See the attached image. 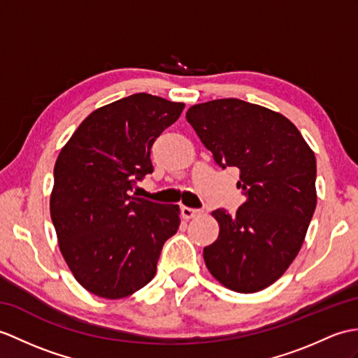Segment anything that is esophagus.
<instances>
[{"label":"esophagus","mask_w":358,"mask_h":358,"mask_svg":"<svg viewBox=\"0 0 358 358\" xmlns=\"http://www.w3.org/2000/svg\"><path fill=\"white\" fill-rule=\"evenodd\" d=\"M199 213H201V210L199 209H192V207H186V206L181 207V217L185 220H192V218L198 217Z\"/></svg>","instance_id":"obj_1"}]
</instances>
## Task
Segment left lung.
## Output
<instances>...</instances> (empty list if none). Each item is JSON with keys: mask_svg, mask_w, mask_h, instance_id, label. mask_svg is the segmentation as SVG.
Listing matches in <instances>:
<instances>
[{"mask_svg": "<svg viewBox=\"0 0 358 358\" xmlns=\"http://www.w3.org/2000/svg\"><path fill=\"white\" fill-rule=\"evenodd\" d=\"M217 164L239 169L245 203L236 215L212 212L218 239L204 247L207 270L236 293L276 282L305 241L317 203L315 157L285 115L239 99H217L186 113Z\"/></svg>", "mask_w": 358, "mask_h": 358, "instance_id": "left-lung-1", "label": "left lung"}]
</instances>
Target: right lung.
Masks as SVG:
<instances>
[{
    "label": "right lung",
    "mask_w": 358,
    "mask_h": 358,
    "mask_svg": "<svg viewBox=\"0 0 358 358\" xmlns=\"http://www.w3.org/2000/svg\"><path fill=\"white\" fill-rule=\"evenodd\" d=\"M185 103L137 93L97 108L55 163L50 215L74 279L103 299L134 294L155 276L180 207L131 195L152 172L151 148Z\"/></svg>",
    "instance_id": "1"
}]
</instances>
